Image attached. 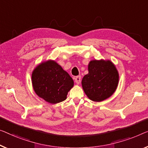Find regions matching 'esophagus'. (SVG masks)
<instances>
[{
    "instance_id": "34e87169",
    "label": "esophagus",
    "mask_w": 148,
    "mask_h": 148,
    "mask_svg": "<svg viewBox=\"0 0 148 148\" xmlns=\"http://www.w3.org/2000/svg\"><path fill=\"white\" fill-rule=\"evenodd\" d=\"M80 81H81V77L80 76H76V78H75V82H76L77 84H80Z\"/></svg>"
}]
</instances>
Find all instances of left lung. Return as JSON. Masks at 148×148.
Here are the masks:
<instances>
[{"label":"left lung","instance_id":"1","mask_svg":"<svg viewBox=\"0 0 148 148\" xmlns=\"http://www.w3.org/2000/svg\"><path fill=\"white\" fill-rule=\"evenodd\" d=\"M88 73L83 77L82 86L86 95L94 102L109 98L117 89L119 73L110 60H92L88 64Z\"/></svg>","mask_w":148,"mask_h":148}]
</instances>
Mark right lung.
I'll return each instance as SVG.
<instances>
[{"label": "right lung", "instance_id": "obj_1", "mask_svg": "<svg viewBox=\"0 0 148 148\" xmlns=\"http://www.w3.org/2000/svg\"><path fill=\"white\" fill-rule=\"evenodd\" d=\"M32 84L36 95L48 103L65 100L74 81L56 61L48 60L40 63L32 72Z\"/></svg>", "mask_w": 148, "mask_h": 148}]
</instances>
